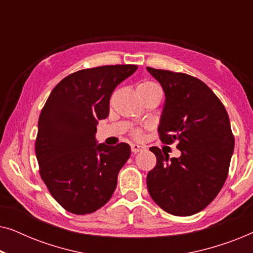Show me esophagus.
Returning a JSON list of instances; mask_svg holds the SVG:
<instances>
[{
    "mask_svg": "<svg viewBox=\"0 0 253 253\" xmlns=\"http://www.w3.org/2000/svg\"><path fill=\"white\" fill-rule=\"evenodd\" d=\"M144 146L143 145H139V144H131V151L133 152V153H138V152L143 151L144 150Z\"/></svg>",
    "mask_w": 253,
    "mask_h": 253,
    "instance_id": "esophagus-1",
    "label": "esophagus"
}]
</instances>
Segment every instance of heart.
<instances>
[{"mask_svg": "<svg viewBox=\"0 0 253 253\" xmlns=\"http://www.w3.org/2000/svg\"><path fill=\"white\" fill-rule=\"evenodd\" d=\"M154 89H160V88H159V86L157 84H154V83L148 82V81L139 82L136 85V91H137L138 95H141V94H144V93L150 92V91H154ZM133 134H134V137H140L139 131H136Z\"/></svg>", "mask_w": 253, "mask_h": 253, "instance_id": "heart-1", "label": "heart"}]
</instances>
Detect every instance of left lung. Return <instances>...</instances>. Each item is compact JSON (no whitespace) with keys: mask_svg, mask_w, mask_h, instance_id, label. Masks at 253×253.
Instances as JSON below:
<instances>
[{"mask_svg":"<svg viewBox=\"0 0 253 253\" xmlns=\"http://www.w3.org/2000/svg\"><path fill=\"white\" fill-rule=\"evenodd\" d=\"M160 83L166 101L158 127L162 143H177L179 158L151 147L157 165L147 174L150 196L172 215L189 216L212 203L226 182L234 152L227 110L200 79L147 68Z\"/></svg>","mask_w":253,"mask_h":253,"instance_id":"obj_1","label":"left lung"}]
</instances>
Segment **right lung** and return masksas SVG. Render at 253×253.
<instances>
[{"label": "right lung", "instance_id": "obj_1", "mask_svg": "<svg viewBox=\"0 0 253 253\" xmlns=\"http://www.w3.org/2000/svg\"><path fill=\"white\" fill-rule=\"evenodd\" d=\"M137 68L103 65L74 72L55 86L41 110L36 140L40 176L68 212H95L115 191L131 150L126 143H96V124L109 115L116 86Z\"/></svg>", "mask_w": 253, "mask_h": 253}]
</instances>
